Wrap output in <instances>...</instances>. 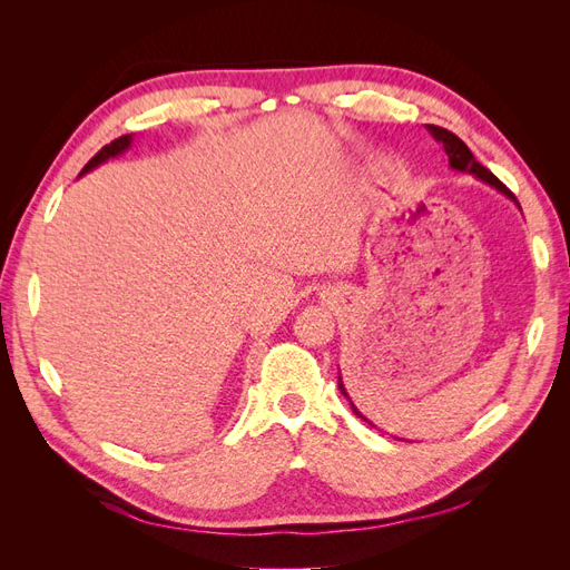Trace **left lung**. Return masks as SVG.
Masks as SVG:
<instances>
[{
    "label": "left lung",
    "mask_w": 570,
    "mask_h": 570,
    "mask_svg": "<svg viewBox=\"0 0 570 570\" xmlns=\"http://www.w3.org/2000/svg\"><path fill=\"white\" fill-rule=\"evenodd\" d=\"M428 132L433 135V140H435V142H440V145H442L444 154H446V157H450V166H452V168H456V170H469V174L478 176L480 180L490 183L492 187H497V189H499V193H504L507 197H511V199L515 202V197H513L511 189H509L502 180H499L494 174H490V170H488L485 166H480V164L475 161L473 154H471V149L465 147L454 132H450L446 128H440V126H428ZM340 390L344 392V387H342V385H340ZM344 394H347V392H344ZM354 413H356V416H361V413H358L356 409H354Z\"/></svg>",
    "instance_id": "left-lung-1"
}]
</instances>
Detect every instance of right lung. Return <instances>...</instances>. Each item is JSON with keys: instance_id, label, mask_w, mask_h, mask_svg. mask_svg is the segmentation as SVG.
I'll return each instance as SVG.
<instances>
[{"instance_id": "add662e5", "label": "right lung", "mask_w": 570, "mask_h": 570, "mask_svg": "<svg viewBox=\"0 0 570 570\" xmlns=\"http://www.w3.org/2000/svg\"><path fill=\"white\" fill-rule=\"evenodd\" d=\"M128 145H130V135H120V137H116L114 142H109V145L101 147V149L95 154V157H92L88 164H85L82 174H85V170H92V168H95V166H99L101 161H107L109 157H116V154L124 151Z\"/></svg>"}]
</instances>
